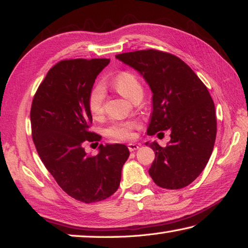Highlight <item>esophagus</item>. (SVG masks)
I'll use <instances>...</instances> for the list:
<instances>
[{
    "label": "esophagus",
    "instance_id": "esophagus-1",
    "mask_svg": "<svg viewBox=\"0 0 248 248\" xmlns=\"http://www.w3.org/2000/svg\"><path fill=\"white\" fill-rule=\"evenodd\" d=\"M139 144H137V143H129L128 144V149H129V151L130 152H133V151H136V150H138L139 149Z\"/></svg>",
    "mask_w": 248,
    "mask_h": 248
}]
</instances>
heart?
Instances as JSON below:
<instances>
[{
    "label": "heart",
    "instance_id": "obj_1",
    "mask_svg": "<svg viewBox=\"0 0 248 248\" xmlns=\"http://www.w3.org/2000/svg\"><path fill=\"white\" fill-rule=\"evenodd\" d=\"M112 85L118 92L129 100H132L137 95L143 94V89L138 78L133 73L121 72L115 78ZM106 92L102 84H96L92 87L87 96V107L92 116L98 117L103 114ZM138 128L136 120L115 121L106 129L108 137L117 140H129L133 137V130Z\"/></svg>",
    "mask_w": 248,
    "mask_h": 248
}]
</instances>
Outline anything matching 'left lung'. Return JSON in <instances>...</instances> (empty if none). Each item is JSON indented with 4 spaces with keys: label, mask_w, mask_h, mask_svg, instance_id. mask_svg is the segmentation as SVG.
<instances>
[{
    "label": "left lung",
    "mask_w": 248,
    "mask_h": 248,
    "mask_svg": "<svg viewBox=\"0 0 248 248\" xmlns=\"http://www.w3.org/2000/svg\"><path fill=\"white\" fill-rule=\"evenodd\" d=\"M116 58L137 70L152 91L149 136L170 131L165 148L155 141L145 143L155 153L150 176L166 189L188 186L203 170L215 146L217 117L208 89L174 54L148 49Z\"/></svg>",
    "instance_id": "left-lung-1"
}]
</instances>
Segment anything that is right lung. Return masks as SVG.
<instances>
[{
  "instance_id": "1",
  "label": "right lung",
  "mask_w": 248,
  "mask_h": 248,
  "mask_svg": "<svg viewBox=\"0 0 248 248\" xmlns=\"http://www.w3.org/2000/svg\"><path fill=\"white\" fill-rule=\"evenodd\" d=\"M109 59L62 60L46 75L31 109L32 140L46 169L66 194L85 203L97 202L118 189L129 157L124 144L99 145L91 156L84 142L99 141L91 132L93 118L87 96Z\"/></svg>"
}]
</instances>
